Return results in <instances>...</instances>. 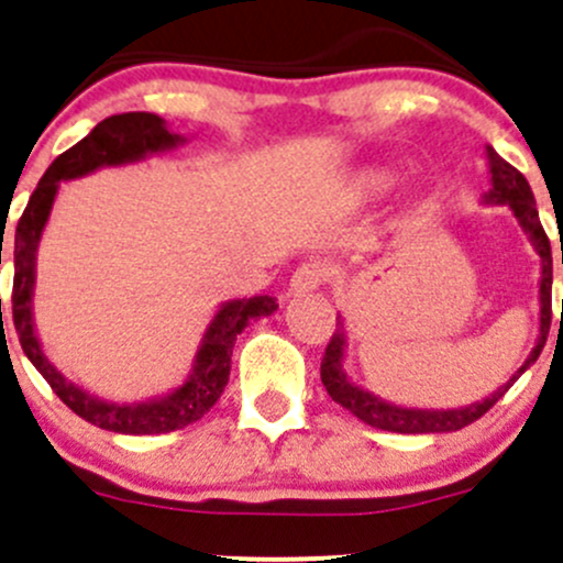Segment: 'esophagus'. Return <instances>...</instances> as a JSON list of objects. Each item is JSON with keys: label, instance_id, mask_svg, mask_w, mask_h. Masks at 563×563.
Listing matches in <instances>:
<instances>
[{"label": "esophagus", "instance_id": "34e87169", "mask_svg": "<svg viewBox=\"0 0 563 563\" xmlns=\"http://www.w3.org/2000/svg\"><path fill=\"white\" fill-rule=\"evenodd\" d=\"M323 280H327V266L302 264L291 275V283H288V297H305V294H313L321 288Z\"/></svg>", "mask_w": 563, "mask_h": 563}]
</instances>
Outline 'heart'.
I'll use <instances>...</instances> for the list:
<instances>
[{"mask_svg": "<svg viewBox=\"0 0 563 563\" xmlns=\"http://www.w3.org/2000/svg\"><path fill=\"white\" fill-rule=\"evenodd\" d=\"M367 185H371V190H387V187H389V176L373 174L371 179H367Z\"/></svg>", "mask_w": 563, "mask_h": 563, "instance_id": "heart-1", "label": "heart"}]
</instances>
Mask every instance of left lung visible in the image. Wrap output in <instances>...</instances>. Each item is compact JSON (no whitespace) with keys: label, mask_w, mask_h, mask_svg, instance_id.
Returning <instances> with one entry per match:
<instances>
[{"label":"left lung","mask_w":563,"mask_h":563,"mask_svg":"<svg viewBox=\"0 0 563 563\" xmlns=\"http://www.w3.org/2000/svg\"><path fill=\"white\" fill-rule=\"evenodd\" d=\"M487 168H490V190L482 196L485 207H507L509 212L518 218V225L537 250L542 269H539V334L533 343L531 354L526 356L523 365L509 376L507 384H501L496 391H490L482 400L468 402L460 408H408L397 406V402L384 400V397L373 395L371 389L360 387L349 378L345 373V351H349V334H345V318L338 313V329H334L332 340L327 345V354L321 360V382L327 387L329 397L345 411L354 413L365 424L378 430H389V433H455V430L465 428V424L476 422L485 411H490L504 391L512 387L520 376L539 360L544 349V340L550 332V288H553V255H550V240L544 234L542 223H539L537 201H533L531 185L526 176L515 166H509L493 146H487ZM561 264H563V250H561ZM563 321V308H561Z\"/></svg>","instance_id":"1"}]
</instances>
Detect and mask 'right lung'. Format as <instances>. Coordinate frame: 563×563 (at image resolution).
I'll return each instance as SVG.
<instances>
[{"mask_svg":"<svg viewBox=\"0 0 563 563\" xmlns=\"http://www.w3.org/2000/svg\"><path fill=\"white\" fill-rule=\"evenodd\" d=\"M185 141V135L174 133L166 119H161L157 113L133 111L103 119L100 124H95L87 139L62 152L51 163L48 172L43 174L35 192H32L24 214H21L15 240L10 245V261H13L15 272L13 323L15 332H19L21 349L70 411L92 422L95 428L111 430V433L157 435L198 422L218 402L225 384H229L231 351H234L236 334H242V329L250 327V321H258V318L272 316L277 310V299L266 297V294L250 299H229V302L220 305L214 310L212 321L203 329V338L198 343L185 382L172 391L144 397V400H111V397H100L95 391L78 387L65 373L56 371V365L43 351L35 327V308H32L37 283V247L40 240H43L45 225H48L56 196H59L62 181L81 179V176L100 172V168L141 163L152 155L172 152Z\"/></svg>","mask_w":563,"mask_h":563,"instance_id":"right-lung-1","label":"right lung"}]
</instances>
